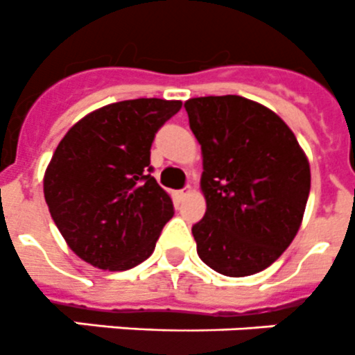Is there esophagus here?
<instances>
[{
  "label": "esophagus",
  "instance_id": "34e87169",
  "mask_svg": "<svg viewBox=\"0 0 355 355\" xmlns=\"http://www.w3.org/2000/svg\"><path fill=\"white\" fill-rule=\"evenodd\" d=\"M191 193V188L190 187H187L184 188V190H181V191H178V195H180L181 199H184V197H188V195Z\"/></svg>",
  "mask_w": 355,
  "mask_h": 355
}]
</instances>
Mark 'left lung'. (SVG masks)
I'll return each instance as SVG.
<instances>
[{
	"label": "left lung",
	"mask_w": 355,
	"mask_h": 355,
	"mask_svg": "<svg viewBox=\"0 0 355 355\" xmlns=\"http://www.w3.org/2000/svg\"><path fill=\"white\" fill-rule=\"evenodd\" d=\"M202 149L206 214L191 227L197 253L220 275H255L297 234L310 195V164L278 114L237 95L184 102Z\"/></svg>",
	"instance_id": "8db88e82"
}]
</instances>
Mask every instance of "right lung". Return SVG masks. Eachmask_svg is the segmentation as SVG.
<instances>
[{
    "mask_svg": "<svg viewBox=\"0 0 355 355\" xmlns=\"http://www.w3.org/2000/svg\"><path fill=\"white\" fill-rule=\"evenodd\" d=\"M180 100L110 103L71 126L52 155L44 195L52 220L77 257L109 271L144 262L174 214L149 165L155 133Z\"/></svg>",
    "mask_w": 355,
    "mask_h": 355,
    "instance_id": "obj_1",
    "label": "right lung"
}]
</instances>
